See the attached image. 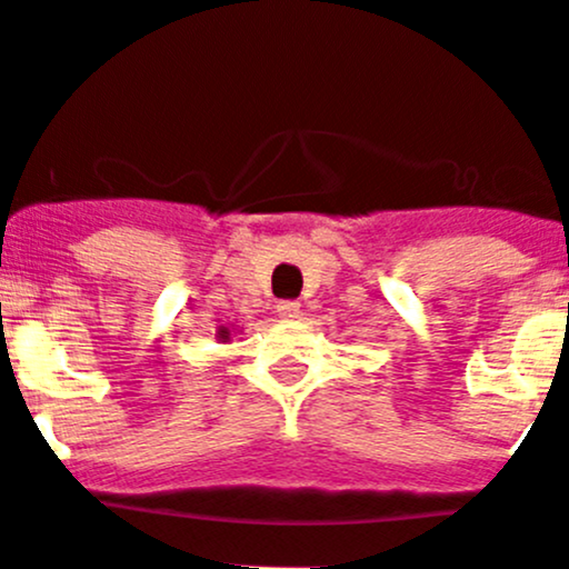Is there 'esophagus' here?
Instances as JSON below:
<instances>
[{
    "mask_svg": "<svg viewBox=\"0 0 569 569\" xmlns=\"http://www.w3.org/2000/svg\"><path fill=\"white\" fill-rule=\"evenodd\" d=\"M277 312H279V318L292 320V318H298V312H301V303H298V301H279Z\"/></svg>",
    "mask_w": 569,
    "mask_h": 569,
    "instance_id": "esophagus-1",
    "label": "esophagus"
}]
</instances>
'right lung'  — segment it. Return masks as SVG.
I'll list each match as a JSON object with an SVG mask.
<instances>
[{
	"label": "right lung",
	"mask_w": 569,
	"mask_h": 569,
	"mask_svg": "<svg viewBox=\"0 0 569 569\" xmlns=\"http://www.w3.org/2000/svg\"><path fill=\"white\" fill-rule=\"evenodd\" d=\"M218 337H221V342L229 340V329H227V326H221V331H218Z\"/></svg>",
	"instance_id": "add662e5"
}]
</instances>
